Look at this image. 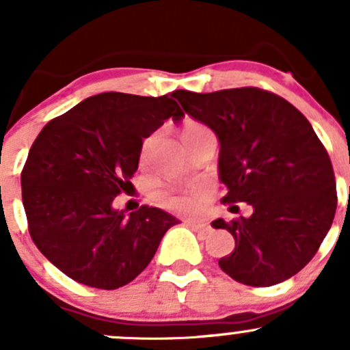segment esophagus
<instances>
[{
    "label": "esophagus",
    "mask_w": 350,
    "mask_h": 350,
    "mask_svg": "<svg viewBox=\"0 0 350 350\" xmlns=\"http://www.w3.org/2000/svg\"><path fill=\"white\" fill-rule=\"evenodd\" d=\"M189 228H193L195 232H210L211 227L206 220H188L186 221Z\"/></svg>",
    "instance_id": "34e87169"
}]
</instances>
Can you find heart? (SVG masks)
Instances as JSON below:
<instances>
[{"mask_svg": "<svg viewBox=\"0 0 350 350\" xmlns=\"http://www.w3.org/2000/svg\"><path fill=\"white\" fill-rule=\"evenodd\" d=\"M201 132H210L204 125L201 123H186L183 126V139L189 135H196ZM211 195V186L208 183H198V185L191 186L188 189H172V191L162 193L161 200L164 203L165 208L176 211V213L181 215H191L200 211L201 208L206 204V201L210 200Z\"/></svg>", "mask_w": 350, "mask_h": 350, "instance_id": "b5f03b06", "label": "heart"}]
</instances>
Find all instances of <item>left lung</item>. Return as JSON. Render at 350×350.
I'll return each mask as SVG.
<instances>
[{
  "label": "left lung",
  "mask_w": 350,
  "mask_h": 350,
  "mask_svg": "<svg viewBox=\"0 0 350 350\" xmlns=\"http://www.w3.org/2000/svg\"><path fill=\"white\" fill-rule=\"evenodd\" d=\"M174 96L220 142L224 203L254 210L230 224L211 221L235 239L234 252L218 260L221 271L256 288L295 276L317 254L337 208L334 169L313 126L284 98L259 88L178 90Z\"/></svg>",
  "instance_id": "8db88e82"
}]
</instances>
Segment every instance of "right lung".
Instances as JSON below:
<instances>
[{
	"label": "right lung",
	"mask_w": 350,
	"mask_h": 350,
	"mask_svg": "<svg viewBox=\"0 0 350 350\" xmlns=\"http://www.w3.org/2000/svg\"><path fill=\"white\" fill-rule=\"evenodd\" d=\"M174 93H101L51 120L22 171L31 241L70 280L116 289L152 260L178 218L155 206L126 213L113 200L130 186L144 139L185 113Z\"/></svg>",
	"instance_id": "1"
}]
</instances>
